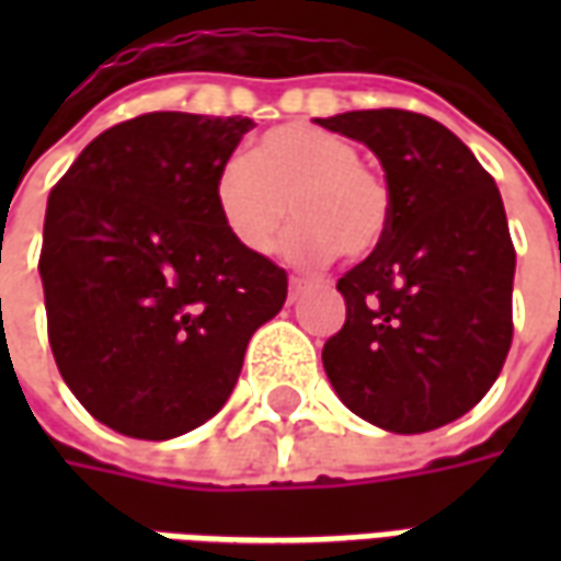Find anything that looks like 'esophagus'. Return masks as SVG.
<instances>
[{
	"label": "esophagus",
	"instance_id": "1",
	"mask_svg": "<svg viewBox=\"0 0 561 561\" xmlns=\"http://www.w3.org/2000/svg\"><path fill=\"white\" fill-rule=\"evenodd\" d=\"M288 288H291V300H297V294L306 288V279H297V276H294V279L288 282Z\"/></svg>",
	"mask_w": 561,
	"mask_h": 561
}]
</instances>
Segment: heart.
I'll return each instance as SVG.
<instances>
[{
	"label": "heart",
	"mask_w": 561,
	"mask_h": 561,
	"mask_svg": "<svg viewBox=\"0 0 561 561\" xmlns=\"http://www.w3.org/2000/svg\"><path fill=\"white\" fill-rule=\"evenodd\" d=\"M216 209L233 243L270 255L288 221L297 225L282 252L300 267L342 255L364 257L390 228L388 183L357 161V147L312 123H285L264 131L249 156L225 161L213 185Z\"/></svg>",
	"instance_id": "heart-1"
}]
</instances>
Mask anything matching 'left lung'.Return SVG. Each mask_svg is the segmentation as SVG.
<instances>
[{"mask_svg": "<svg viewBox=\"0 0 561 561\" xmlns=\"http://www.w3.org/2000/svg\"><path fill=\"white\" fill-rule=\"evenodd\" d=\"M321 128L376 152L390 228L336 288L345 324L324 373L378 430L414 435L483 400L511 348L514 243L495 180L462 140L412 111H348Z\"/></svg>", "mask_w": 561, "mask_h": 561, "instance_id": "obj_1", "label": "left lung"}]
</instances>
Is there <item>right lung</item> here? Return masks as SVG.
I'll use <instances>...</instances> for the list:
<instances>
[{
	"mask_svg": "<svg viewBox=\"0 0 561 561\" xmlns=\"http://www.w3.org/2000/svg\"><path fill=\"white\" fill-rule=\"evenodd\" d=\"M245 116L161 111L107 128L47 197L38 273L56 366L80 405L164 442L231 397L288 276L225 231L216 173Z\"/></svg>",
	"mask_w": 561,
	"mask_h": 561,
	"instance_id": "1",
	"label": "right lung"
}]
</instances>
